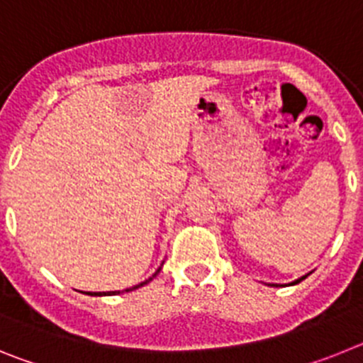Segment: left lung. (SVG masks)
<instances>
[{
	"mask_svg": "<svg viewBox=\"0 0 363 363\" xmlns=\"http://www.w3.org/2000/svg\"><path fill=\"white\" fill-rule=\"evenodd\" d=\"M309 274H311V272H309ZM309 274H306V277H301V278H298V280H294V281H291V284H285V285H296V284H300V281L301 280H306V278L307 277H309ZM272 287H284V284H272Z\"/></svg>",
	"mask_w": 363,
	"mask_h": 363,
	"instance_id": "left-lung-1",
	"label": "left lung"
}]
</instances>
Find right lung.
Returning a JSON list of instances; mask_svg holds the SVG:
<instances>
[{"mask_svg":"<svg viewBox=\"0 0 363 363\" xmlns=\"http://www.w3.org/2000/svg\"><path fill=\"white\" fill-rule=\"evenodd\" d=\"M162 265H160L158 271L154 272V274L149 278V280H145V281H142V284L134 285V287H129V289H125V293H129V291H134V289H138V287H142V285H147V284H149V281H152V278L156 277V274H158L160 271H162ZM121 293H123V291H121ZM85 294H89V296H114V294H120V291H108V293H85Z\"/></svg>","mask_w":363,"mask_h":363,"instance_id":"1","label":"right lung"}]
</instances>
